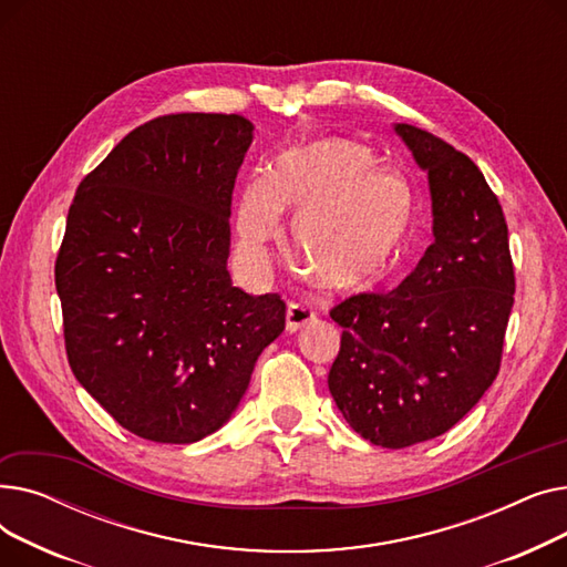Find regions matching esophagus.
Returning <instances> with one entry per match:
<instances>
[{"label":"esophagus","mask_w":567,"mask_h":567,"mask_svg":"<svg viewBox=\"0 0 567 567\" xmlns=\"http://www.w3.org/2000/svg\"><path fill=\"white\" fill-rule=\"evenodd\" d=\"M315 319V310L303 306V303H289L287 306V331L296 333L301 326L310 323Z\"/></svg>","instance_id":"esophagus-1"}]
</instances>
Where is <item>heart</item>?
<instances>
[{
    "mask_svg": "<svg viewBox=\"0 0 567 567\" xmlns=\"http://www.w3.org/2000/svg\"><path fill=\"white\" fill-rule=\"evenodd\" d=\"M291 212L293 250L336 291H368L389 278L413 223V195L404 178L381 169L372 146L349 137H321L285 152L266 182L246 188L238 236L259 257Z\"/></svg>",
    "mask_w": 567,
    "mask_h": 567,
    "instance_id": "1",
    "label": "heart"
}]
</instances>
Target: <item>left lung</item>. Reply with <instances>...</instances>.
Wrapping results in <instances>:
<instances>
[{
  "label": "left lung",
  "mask_w": 567,
  "mask_h": 567,
  "mask_svg": "<svg viewBox=\"0 0 567 567\" xmlns=\"http://www.w3.org/2000/svg\"><path fill=\"white\" fill-rule=\"evenodd\" d=\"M395 133L430 178L434 244L393 291L353 293L329 391L374 445L406 449L449 432L501 368L515 266L498 197L466 154L409 124Z\"/></svg>",
  "instance_id": "obj_1"
}]
</instances>
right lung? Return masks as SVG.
Here are the masks:
<instances>
[{"instance_id": "add662e5", "label": "right lung", "mask_w": 567, "mask_h": 567, "mask_svg": "<svg viewBox=\"0 0 567 567\" xmlns=\"http://www.w3.org/2000/svg\"><path fill=\"white\" fill-rule=\"evenodd\" d=\"M241 114L152 118L89 172L54 264L69 365L112 419L156 443H195L241 402L285 329L278 293L227 271Z\"/></svg>"}]
</instances>
